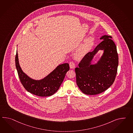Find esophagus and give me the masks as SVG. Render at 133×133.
Returning a JSON list of instances; mask_svg holds the SVG:
<instances>
[{
	"mask_svg": "<svg viewBox=\"0 0 133 133\" xmlns=\"http://www.w3.org/2000/svg\"><path fill=\"white\" fill-rule=\"evenodd\" d=\"M69 65H70V68L71 69L75 68V63H74V62H70V63H69Z\"/></svg>",
	"mask_w": 133,
	"mask_h": 133,
	"instance_id": "34e87169",
	"label": "esophagus"
}]
</instances>
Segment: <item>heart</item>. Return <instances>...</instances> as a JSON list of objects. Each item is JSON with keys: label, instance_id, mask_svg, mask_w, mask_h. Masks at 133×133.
<instances>
[{"label": "heart", "instance_id": "heart-1", "mask_svg": "<svg viewBox=\"0 0 133 133\" xmlns=\"http://www.w3.org/2000/svg\"><path fill=\"white\" fill-rule=\"evenodd\" d=\"M93 45L94 39L91 37H89L85 40L84 44L83 45V49L85 51H89L91 50Z\"/></svg>", "mask_w": 133, "mask_h": 133}]
</instances>
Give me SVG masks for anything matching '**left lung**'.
<instances>
[{
  "mask_svg": "<svg viewBox=\"0 0 133 133\" xmlns=\"http://www.w3.org/2000/svg\"><path fill=\"white\" fill-rule=\"evenodd\" d=\"M110 36L104 35L103 39L95 50L84 56L75 68L76 82L83 93L95 95L104 92L112 84L118 66L116 45ZM99 50L103 51L101 57L95 64L91 61Z\"/></svg>",
  "mask_w": 133,
  "mask_h": 133,
  "instance_id": "1",
  "label": "left lung"
}]
</instances>
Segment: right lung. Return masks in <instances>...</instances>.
<instances>
[{"mask_svg": "<svg viewBox=\"0 0 133 133\" xmlns=\"http://www.w3.org/2000/svg\"><path fill=\"white\" fill-rule=\"evenodd\" d=\"M15 65L20 80L24 88L31 94L41 97L51 96L57 92L66 72L69 70L68 63L58 65L44 78L39 80L34 79L23 71L19 64L17 51Z\"/></svg>", "mask_w": 133, "mask_h": 133, "instance_id": "obj_1", "label": "right lung"}]
</instances>
